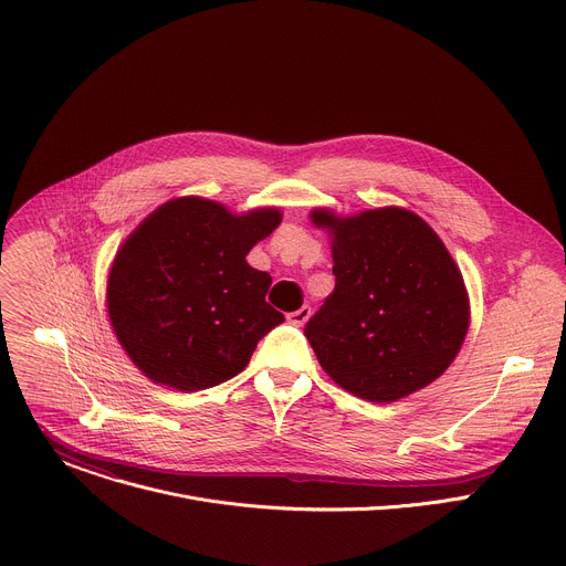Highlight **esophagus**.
I'll use <instances>...</instances> for the list:
<instances>
[{
    "mask_svg": "<svg viewBox=\"0 0 566 566\" xmlns=\"http://www.w3.org/2000/svg\"><path fill=\"white\" fill-rule=\"evenodd\" d=\"M308 317H311V306H302V308L289 313V322H291V325H295V327H302Z\"/></svg>",
    "mask_w": 566,
    "mask_h": 566,
    "instance_id": "34e87169",
    "label": "esophagus"
}]
</instances>
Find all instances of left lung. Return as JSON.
Masks as SVG:
<instances>
[{"label": "left lung", "instance_id": "obj_1", "mask_svg": "<svg viewBox=\"0 0 566 566\" xmlns=\"http://www.w3.org/2000/svg\"><path fill=\"white\" fill-rule=\"evenodd\" d=\"M332 232L336 289L306 322L322 369L371 402H391L437 380L468 334V293L439 234L402 208L336 217L311 212Z\"/></svg>", "mask_w": 566, "mask_h": 566}]
</instances>
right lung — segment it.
I'll list each match as a JSON object with an SVG mask.
<instances>
[{
    "instance_id": "right-lung-1",
    "label": "right lung",
    "mask_w": 566,
    "mask_h": 566,
    "mask_svg": "<svg viewBox=\"0 0 566 566\" xmlns=\"http://www.w3.org/2000/svg\"><path fill=\"white\" fill-rule=\"evenodd\" d=\"M282 221L277 208L232 214L181 197L156 208L125 241L107 280L120 347L154 382L214 387L244 369L284 315L266 302L271 275L247 262Z\"/></svg>"
}]
</instances>
